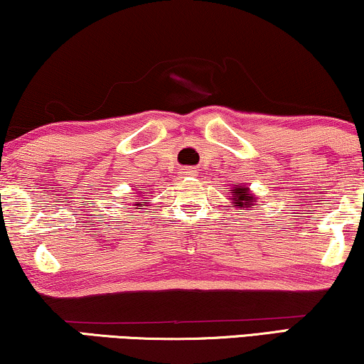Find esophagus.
Segmentation results:
<instances>
[{
  "instance_id": "34e87169",
  "label": "esophagus",
  "mask_w": 364,
  "mask_h": 364,
  "mask_svg": "<svg viewBox=\"0 0 364 364\" xmlns=\"http://www.w3.org/2000/svg\"><path fill=\"white\" fill-rule=\"evenodd\" d=\"M183 173H186L188 176H196L198 175V170H196V168H184Z\"/></svg>"
}]
</instances>
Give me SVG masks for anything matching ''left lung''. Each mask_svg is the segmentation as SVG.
Listing matches in <instances>:
<instances>
[{
    "label": "left lung",
    "instance_id": "obj_1",
    "mask_svg": "<svg viewBox=\"0 0 364 364\" xmlns=\"http://www.w3.org/2000/svg\"><path fill=\"white\" fill-rule=\"evenodd\" d=\"M234 199H235V204L234 206H245V208H250V206H254V196L252 194L249 193V188H245L244 184H239V183H235L234 184Z\"/></svg>",
    "mask_w": 364,
    "mask_h": 364
}]
</instances>
